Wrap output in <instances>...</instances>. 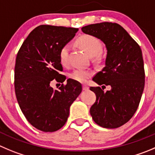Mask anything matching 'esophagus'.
Masks as SVG:
<instances>
[{
    "label": "esophagus",
    "mask_w": 155,
    "mask_h": 155,
    "mask_svg": "<svg viewBox=\"0 0 155 155\" xmlns=\"http://www.w3.org/2000/svg\"><path fill=\"white\" fill-rule=\"evenodd\" d=\"M83 90L84 91H88V90H89V87H88L87 85L84 84L83 85Z\"/></svg>",
    "instance_id": "esophagus-1"
}]
</instances>
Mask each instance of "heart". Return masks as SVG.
I'll use <instances>...</instances> for the list:
<instances>
[{"label":"heart","mask_w":155,"mask_h":155,"mask_svg":"<svg viewBox=\"0 0 155 155\" xmlns=\"http://www.w3.org/2000/svg\"><path fill=\"white\" fill-rule=\"evenodd\" d=\"M77 44L80 48L84 50L90 56L98 59L101 57L102 44L101 40L96 36L90 34H84L77 39ZM70 48L68 45H63L58 52V58L61 64L64 67H68L70 64L69 59ZM93 75V71L87 69L78 68L74 70L70 74V78L74 81L84 83Z\"/></svg>","instance_id":"b5f03b06"}]
</instances>
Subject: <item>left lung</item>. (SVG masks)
<instances>
[{"mask_svg": "<svg viewBox=\"0 0 155 155\" xmlns=\"http://www.w3.org/2000/svg\"><path fill=\"white\" fill-rule=\"evenodd\" d=\"M81 29L86 34L101 39L106 45V65L93 80L99 85L111 86V90L107 92L101 87H91L97 99L90 113L100 126L120 127L136 112L145 87L141 49L118 23L104 22L85 26Z\"/></svg>", "mask_w": 155, "mask_h": 155, "instance_id": "1", "label": "left lung"}]
</instances>
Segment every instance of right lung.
I'll use <instances>...</instances> for the list:
<instances>
[{
    "mask_svg": "<svg viewBox=\"0 0 155 155\" xmlns=\"http://www.w3.org/2000/svg\"><path fill=\"white\" fill-rule=\"evenodd\" d=\"M78 29L40 25L29 34L19 49L14 68L17 102L28 122L39 130L52 132L67 122L69 109L82 91L81 84L68 79L58 90L50 83L65 81L58 52Z\"/></svg>",
    "mask_w": 155,
    "mask_h": 155,
    "instance_id": "1",
    "label": "right lung"
}]
</instances>
